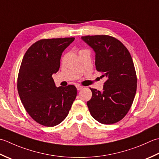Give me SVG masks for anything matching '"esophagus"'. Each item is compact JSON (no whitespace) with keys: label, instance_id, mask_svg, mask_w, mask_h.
<instances>
[{"label":"esophagus","instance_id":"34e87169","mask_svg":"<svg viewBox=\"0 0 159 159\" xmlns=\"http://www.w3.org/2000/svg\"><path fill=\"white\" fill-rule=\"evenodd\" d=\"M76 87H77V89L78 90H82L83 89V86H80V85H77Z\"/></svg>","mask_w":159,"mask_h":159}]
</instances>
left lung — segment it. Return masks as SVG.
<instances>
[{
	"mask_svg": "<svg viewBox=\"0 0 159 159\" xmlns=\"http://www.w3.org/2000/svg\"><path fill=\"white\" fill-rule=\"evenodd\" d=\"M82 39L95 51L96 70L106 78L103 92L90 88V113L101 124H115L127 115L137 91V77L130 53L121 42L108 35Z\"/></svg>",
	"mask_w": 159,
	"mask_h": 159,
	"instance_id": "1",
	"label": "left lung"
}]
</instances>
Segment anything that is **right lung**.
Wrapping results in <instances>:
<instances>
[{
	"label": "right lung",
	"instance_id": "right-lung-1",
	"mask_svg": "<svg viewBox=\"0 0 159 159\" xmlns=\"http://www.w3.org/2000/svg\"><path fill=\"white\" fill-rule=\"evenodd\" d=\"M75 38L42 39L26 51L17 89L26 111L39 124L53 127L65 119L77 96L73 85L56 87L52 77L60 69L64 50Z\"/></svg>",
	"mask_w": 159,
	"mask_h": 159
}]
</instances>
